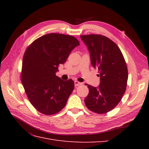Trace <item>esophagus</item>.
Returning <instances> with one entry per match:
<instances>
[{
	"label": "esophagus",
	"instance_id": "34e87169",
	"mask_svg": "<svg viewBox=\"0 0 149 149\" xmlns=\"http://www.w3.org/2000/svg\"><path fill=\"white\" fill-rule=\"evenodd\" d=\"M81 84H82V83L78 81H74V86H79Z\"/></svg>",
	"mask_w": 149,
	"mask_h": 149
}]
</instances>
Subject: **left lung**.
Masks as SVG:
<instances>
[{
    "label": "left lung",
    "mask_w": 149,
    "mask_h": 149,
    "mask_svg": "<svg viewBox=\"0 0 149 149\" xmlns=\"http://www.w3.org/2000/svg\"><path fill=\"white\" fill-rule=\"evenodd\" d=\"M80 38L88 47L91 63L98 70L100 78L99 86L88 85L89 93L85 104L90 111L105 114L118 104L125 92L127 67L119 48L109 38L94 34Z\"/></svg>",
    "instance_id": "8db88e82"
}]
</instances>
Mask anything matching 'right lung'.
<instances>
[{
	"instance_id": "1",
	"label": "right lung",
	"mask_w": 149,
	"mask_h": 149,
	"mask_svg": "<svg viewBox=\"0 0 149 149\" xmlns=\"http://www.w3.org/2000/svg\"><path fill=\"white\" fill-rule=\"evenodd\" d=\"M79 45L73 36L48 33L35 40L24 53L21 81L29 100L41 113L55 114L63 108L74 83L56 76L71 52Z\"/></svg>"
}]
</instances>
